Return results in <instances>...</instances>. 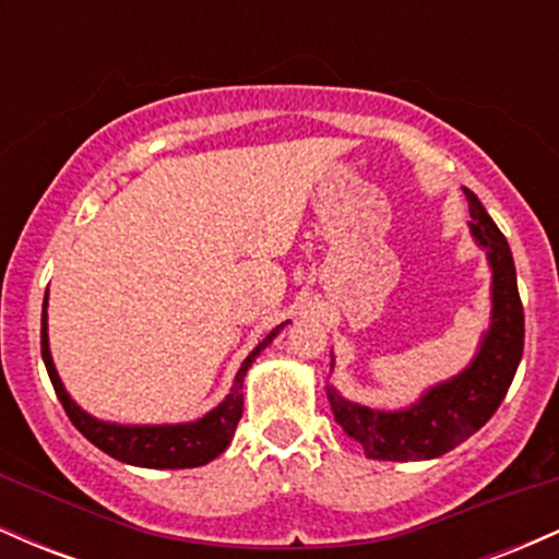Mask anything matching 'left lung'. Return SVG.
<instances>
[{"label":"left lung","instance_id":"8db88e82","mask_svg":"<svg viewBox=\"0 0 559 559\" xmlns=\"http://www.w3.org/2000/svg\"><path fill=\"white\" fill-rule=\"evenodd\" d=\"M465 197L473 217L467 228L491 267L489 329L480 333L478 352L457 376L428 386L407 407L376 409L346 400L331 383L325 386L333 418L370 460L415 463L463 444L497 413L521 365L525 323L510 243L478 197L471 189Z\"/></svg>","mask_w":559,"mask_h":559}]
</instances>
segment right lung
I'll use <instances>...</instances> for the list:
<instances>
[{"label": "right lung", "instance_id": "add662e5", "mask_svg": "<svg viewBox=\"0 0 559 559\" xmlns=\"http://www.w3.org/2000/svg\"><path fill=\"white\" fill-rule=\"evenodd\" d=\"M47 305H49V292L44 297V310H41V357L47 365V373L52 378V386L57 391V400L66 407L68 418L73 420V426L92 441L94 447H99L102 452L110 454V457L120 460L126 465L136 467H155V471H178V467H199L207 465L210 460H215L217 454L226 452V447L234 439L236 426H239L241 413H243V376L252 368V362L258 360V355L265 349L267 344H273V338L286 329V323L275 325L262 342L254 346L247 355V360L241 362L239 373L234 378V386L226 394L217 407L210 409L202 418L189 420V423H159V426H126V423H110L99 420L94 415H88L86 409H81L75 404L73 396L68 394L66 383H62L60 373H57L52 352H49V323H47Z\"/></svg>", "mask_w": 559, "mask_h": 559}]
</instances>
